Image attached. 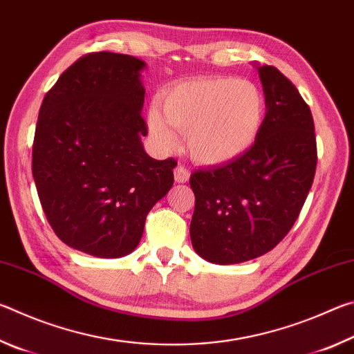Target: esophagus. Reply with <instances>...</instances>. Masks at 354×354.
Instances as JSON below:
<instances>
[{"instance_id": "1", "label": "esophagus", "mask_w": 354, "mask_h": 354, "mask_svg": "<svg viewBox=\"0 0 354 354\" xmlns=\"http://www.w3.org/2000/svg\"><path fill=\"white\" fill-rule=\"evenodd\" d=\"M173 175H175V181L179 183V184L187 183L189 178H190L189 170L185 169V167H183V165H178L176 169H175V171H173Z\"/></svg>"}]
</instances>
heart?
<instances>
[{
	"label": "heart",
	"mask_w": 354,
	"mask_h": 354,
	"mask_svg": "<svg viewBox=\"0 0 354 354\" xmlns=\"http://www.w3.org/2000/svg\"><path fill=\"white\" fill-rule=\"evenodd\" d=\"M147 123L164 151L184 134L192 160L205 167L230 164L248 151L266 122V97L253 81L232 76H196L164 88Z\"/></svg>",
	"instance_id": "b5f03b06"
}]
</instances>
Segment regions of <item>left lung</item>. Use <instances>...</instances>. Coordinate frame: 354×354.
I'll return each instance as SVG.
<instances>
[{
	"label": "left lung",
	"mask_w": 354,
	"mask_h": 354,
	"mask_svg": "<svg viewBox=\"0 0 354 354\" xmlns=\"http://www.w3.org/2000/svg\"><path fill=\"white\" fill-rule=\"evenodd\" d=\"M266 95V122L242 158L192 173L190 239L212 263L268 253L298 218L314 181V120L297 87L272 65H254Z\"/></svg>",
	"instance_id": "obj_1"
}]
</instances>
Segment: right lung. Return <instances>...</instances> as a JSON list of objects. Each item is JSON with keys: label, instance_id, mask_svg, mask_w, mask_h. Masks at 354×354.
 I'll return each mask as SVG.
<instances>
[{"label": "right lung", "instance_id": "add662e5", "mask_svg": "<svg viewBox=\"0 0 354 354\" xmlns=\"http://www.w3.org/2000/svg\"><path fill=\"white\" fill-rule=\"evenodd\" d=\"M140 59L91 53L59 77L41 103L32 176L53 231L97 257L127 256L148 212L173 185L175 159L143 149Z\"/></svg>", "mask_w": 354, "mask_h": 354}]
</instances>
